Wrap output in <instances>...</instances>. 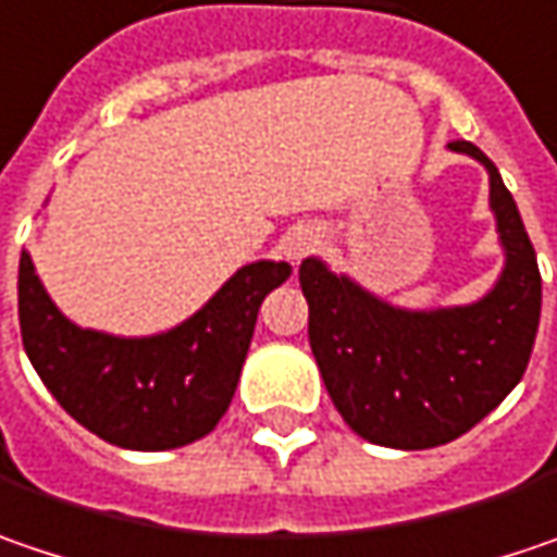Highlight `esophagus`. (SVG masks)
I'll use <instances>...</instances> for the list:
<instances>
[{
    "label": "esophagus",
    "instance_id": "obj_1",
    "mask_svg": "<svg viewBox=\"0 0 557 557\" xmlns=\"http://www.w3.org/2000/svg\"><path fill=\"white\" fill-rule=\"evenodd\" d=\"M318 246H321V230H318V226H311V223H299V226H293V230L283 236V243H280L283 255H286L293 264H299V261H302L306 255H311Z\"/></svg>",
    "mask_w": 557,
    "mask_h": 557
}]
</instances>
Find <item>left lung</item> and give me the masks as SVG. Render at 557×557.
Here are the masks:
<instances>
[{
  "label": "left lung",
  "mask_w": 557,
  "mask_h": 557,
  "mask_svg": "<svg viewBox=\"0 0 557 557\" xmlns=\"http://www.w3.org/2000/svg\"><path fill=\"white\" fill-rule=\"evenodd\" d=\"M457 153L488 173L505 268L470 306L400 309L321 258L299 264L309 302V344L344 422L366 442L422 450L454 442L505 400L527 372L542 311L533 243L498 166L470 145Z\"/></svg>",
  "instance_id": "1"
}]
</instances>
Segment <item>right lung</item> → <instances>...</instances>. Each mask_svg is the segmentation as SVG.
I'll return each mask as SVG.
<instances>
[{
  "instance_id": "1",
  "label": "right lung",
  "mask_w": 557,
  "mask_h": 557,
  "mask_svg": "<svg viewBox=\"0 0 557 557\" xmlns=\"http://www.w3.org/2000/svg\"><path fill=\"white\" fill-rule=\"evenodd\" d=\"M289 274L286 261H251L176 327L115 337L69 321L21 251V341L47 391L87 432L128 450H170L205 438L223 419L258 309Z\"/></svg>"
}]
</instances>
